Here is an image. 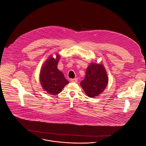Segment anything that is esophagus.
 I'll list each match as a JSON object with an SVG mask.
<instances>
[{
  "label": "esophagus",
  "mask_w": 146,
  "mask_h": 146,
  "mask_svg": "<svg viewBox=\"0 0 146 146\" xmlns=\"http://www.w3.org/2000/svg\"><path fill=\"white\" fill-rule=\"evenodd\" d=\"M70 81L72 82H77V78H71Z\"/></svg>",
  "instance_id": "1"
}]
</instances>
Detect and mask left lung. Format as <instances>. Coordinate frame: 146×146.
<instances>
[{"mask_svg":"<svg viewBox=\"0 0 146 146\" xmlns=\"http://www.w3.org/2000/svg\"><path fill=\"white\" fill-rule=\"evenodd\" d=\"M108 82V77L104 66L92 63L87 69L85 78L81 81L80 85L88 96L93 98L103 91Z\"/></svg>","mask_w":146,"mask_h":146,"instance_id":"1","label":"left lung"}]
</instances>
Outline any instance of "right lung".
Returning <instances> with one entry per match:
<instances>
[{"label":"right lung","instance_id":"1","mask_svg":"<svg viewBox=\"0 0 146 146\" xmlns=\"http://www.w3.org/2000/svg\"><path fill=\"white\" fill-rule=\"evenodd\" d=\"M59 59V55H56V59L50 57L44 63L40 74L41 86L46 92L51 95L60 93L69 83L64 74L57 69Z\"/></svg>","mask_w":146,"mask_h":146}]
</instances>
